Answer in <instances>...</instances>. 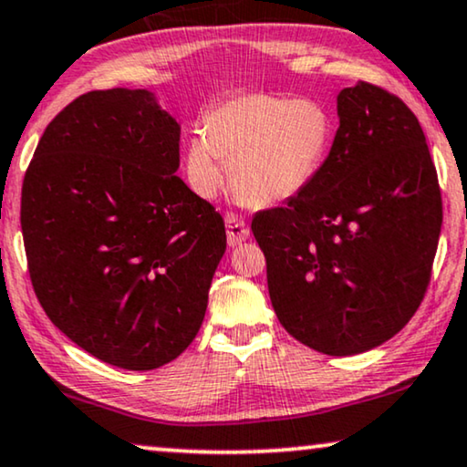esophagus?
Listing matches in <instances>:
<instances>
[{
    "mask_svg": "<svg viewBox=\"0 0 467 467\" xmlns=\"http://www.w3.org/2000/svg\"><path fill=\"white\" fill-rule=\"evenodd\" d=\"M226 233H228V245L236 247L239 243H243L249 236V226L247 222L241 218V215H236L233 212L226 213Z\"/></svg>",
    "mask_w": 467,
    "mask_h": 467,
    "instance_id": "1",
    "label": "esophagus"
}]
</instances>
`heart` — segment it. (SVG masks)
<instances>
[{"label": "heart", "mask_w": 467, "mask_h": 467, "mask_svg": "<svg viewBox=\"0 0 467 467\" xmlns=\"http://www.w3.org/2000/svg\"><path fill=\"white\" fill-rule=\"evenodd\" d=\"M334 137L332 116L319 101L260 93L231 95L202 116V135L183 152L190 188L212 199L224 182L252 205H277L302 192L324 167Z\"/></svg>", "instance_id": "obj_1"}]
</instances>
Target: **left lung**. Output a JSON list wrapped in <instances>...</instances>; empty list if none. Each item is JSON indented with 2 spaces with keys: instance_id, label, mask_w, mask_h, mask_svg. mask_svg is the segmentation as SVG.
I'll return each mask as SVG.
<instances>
[{
  "instance_id": "obj_1",
  "label": "left lung",
  "mask_w": 467,
  "mask_h": 467,
  "mask_svg": "<svg viewBox=\"0 0 467 467\" xmlns=\"http://www.w3.org/2000/svg\"><path fill=\"white\" fill-rule=\"evenodd\" d=\"M315 180L254 215L281 326L326 356L372 349L409 324L431 279L442 226L436 165L417 116L359 80Z\"/></svg>"
}]
</instances>
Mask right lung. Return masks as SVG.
<instances>
[{
    "instance_id": "right-lung-1",
    "label": "right lung",
    "mask_w": 467,
    "mask_h": 467,
    "mask_svg": "<svg viewBox=\"0 0 467 467\" xmlns=\"http://www.w3.org/2000/svg\"><path fill=\"white\" fill-rule=\"evenodd\" d=\"M180 169V124L148 90H90L52 118L23 180L31 285L105 364L152 370L199 332L226 228Z\"/></svg>"
}]
</instances>
